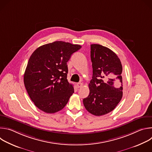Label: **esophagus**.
Masks as SVG:
<instances>
[{
    "label": "esophagus",
    "mask_w": 152,
    "mask_h": 152,
    "mask_svg": "<svg viewBox=\"0 0 152 152\" xmlns=\"http://www.w3.org/2000/svg\"><path fill=\"white\" fill-rule=\"evenodd\" d=\"M82 85H83V83H81V82H79V83H77V88H81L82 86Z\"/></svg>",
    "instance_id": "obj_1"
}]
</instances>
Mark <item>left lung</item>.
I'll list each match as a JSON object with an SVG mask.
<instances>
[{"mask_svg": "<svg viewBox=\"0 0 152 152\" xmlns=\"http://www.w3.org/2000/svg\"><path fill=\"white\" fill-rule=\"evenodd\" d=\"M93 77L88 85L90 94L83 99L85 109L101 116L113 111L123 96L122 65L111 49L100 45H91Z\"/></svg>", "mask_w": 152, "mask_h": 152, "instance_id": "8db88e82", "label": "left lung"}]
</instances>
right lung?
<instances>
[{
  "instance_id": "right-lung-1",
  "label": "right lung",
  "mask_w": 152,
  "mask_h": 152,
  "mask_svg": "<svg viewBox=\"0 0 152 152\" xmlns=\"http://www.w3.org/2000/svg\"><path fill=\"white\" fill-rule=\"evenodd\" d=\"M81 48L57 41L42 45L31 55L24 74L26 91L35 105L46 113L62 110L74 93L67 79V62Z\"/></svg>"
}]
</instances>
